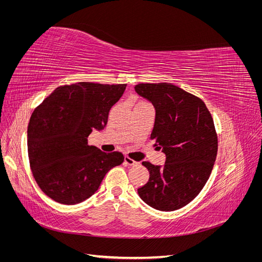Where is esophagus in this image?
<instances>
[{"label": "esophagus", "instance_id": "34e87169", "mask_svg": "<svg viewBox=\"0 0 262 262\" xmlns=\"http://www.w3.org/2000/svg\"><path fill=\"white\" fill-rule=\"evenodd\" d=\"M124 164H125V165H128V166H138V165H139V163H138V162L131 160V158H130V157H128V156H125V157H124Z\"/></svg>", "mask_w": 262, "mask_h": 262}]
</instances>
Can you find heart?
I'll return each mask as SVG.
<instances>
[{"label": "heart", "mask_w": 262, "mask_h": 262, "mask_svg": "<svg viewBox=\"0 0 262 262\" xmlns=\"http://www.w3.org/2000/svg\"><path fill=\"white\" fill-rule=\"evenodd\" d=\"M145 106H150L149 104H147L146 101H143V100H139L136 102V107H134V109L136 108H141V107H145Z\"/></svg>", "instance_id": "1"}]
</instances>
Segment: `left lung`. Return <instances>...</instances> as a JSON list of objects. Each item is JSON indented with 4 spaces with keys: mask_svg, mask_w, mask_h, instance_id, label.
Returning <instances> with one entry per match:
<instances>
[{
    "mask_svg": "<svg viewBox=\"0 0 262 262\" xmlns=\"http://www.w3.org/2000/svg\"><path fill=\"white\" fill-rule=\"evenodd\" d=\"M136 92L153 104L150 139L166 155L164 166L143 162L149 171L140 198L160 211H175L200 193L217 154V136L202 99L169 83H141Z\"/></svg>",
    "mask_w": 262,
    "mask_h": 262,
    "instance_id": "1",
    "label": "left lung"
}]
</instances>
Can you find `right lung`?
<instances>
[{
  "label": "right lung",
  "mask_w": 262,
  "mask_h": 262,
  "mask_svg": "<svg viewBox=\"0 0 262 262\" xmlns=\"http://www.w3.org/2000/svg\"><path fill=\"white\" fill-rule=\"evenodd\" d=\"M126 84L80 82L55 89L30 117L28 157L38 186L55 202L76 204L97 191L106 173L123 163L121 153L89 145L102 130Z\"/></svg>",
  "instance_id": "right-lung-1"
}]
</instances>
